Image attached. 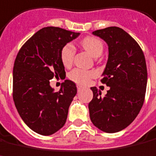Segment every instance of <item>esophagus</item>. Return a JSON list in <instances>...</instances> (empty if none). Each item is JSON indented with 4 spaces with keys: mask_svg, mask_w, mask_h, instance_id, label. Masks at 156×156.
Returning a JSON list of instances; mask_svg holds the SVG:
<instances>
[{
    "mask_svg": "<svg viewBox=\"0 0 156 156\" xmlns=\"http://www.w3.org/2000/svg\"><path fill=\"white\" fill-rule=\"evenodd\" d=\"M81 89H82V87L80 86V85H78V86H77V90H78V92H80Z\"/></svg>",
    "mask_w": 156,
    "mask_h": 156,
    "instance_id": "obj_1",
    "label": "esophagus"
}]
</instances>
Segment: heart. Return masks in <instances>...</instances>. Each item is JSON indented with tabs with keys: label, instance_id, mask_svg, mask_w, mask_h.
<instances>
[{
	"label": "heart",
	"instance_id": "1",
	"mask_svg": "<svg viewBox=\"0 0 156 156\" xmlns=\"http://www.w3.org/2000/svg\"><path fill=\"white\" fill-rule=\"evenodd\" d=\"M80 44L94 58L99 57L104 50L103 42L98 38L93 36L86 37L80 41ZM75 53L76 48L71 43H67L63 47L60 52V58L64 66H69L72 64ZM94 75V72L87 71L81 69H75L70 72L69 78L79 84H87Z\"/></svg>",
	"mask_w": 156,
	"mask_h": 156
}]
</instances>
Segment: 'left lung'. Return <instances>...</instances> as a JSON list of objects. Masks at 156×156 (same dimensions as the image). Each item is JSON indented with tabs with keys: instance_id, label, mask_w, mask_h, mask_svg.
Returning a JSON list of instances; mask_svg holds the SVG:
<instances>
[{
	"instance_id": "1",
	"label": "left lung",
	"mask_w": 156,
	"mask_h": 156,
	"mask_svg": "<svg viewBox=\"0 0 156 156\" xmlns=\"http://www.w3.org/2000/svg\"><path fill=\"white\" fill-rule=\"evenodd\" d=\"M92 35L108 45V61L101 81L109 89L101 97L97 87H91L90 119L99 130L114 133L127 127L144 105L148 79L145 58L137 41L119 27L95 30Z\"/></svg>"
}]
</instances>
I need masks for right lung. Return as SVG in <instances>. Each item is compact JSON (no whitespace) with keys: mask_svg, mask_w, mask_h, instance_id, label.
<instances>
[{"mask_svg":"<svg viewBox=\"0 0 156 156\" xmlns=\"http://www.w3.org/2000/svg\"><path fill=\"white\" fill-rule=\"evenodd\" d=\"M79 35L58 27H46L28 40L16 57L13 101L23 122L36 133L51 135L66 122L69 107L77 93L76 83L65 80L59 91L54 92L50 80L65 76L61 49Z\"/></svg>","mask_w":156,"mask_h":156,"instance_id":"obj_1","label":"right lung"}]
</instances>
